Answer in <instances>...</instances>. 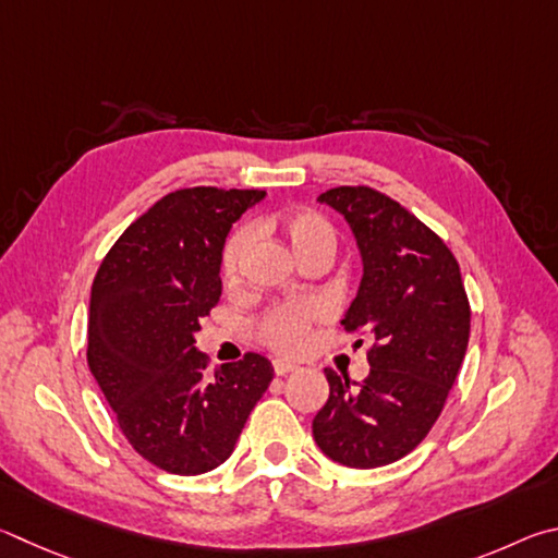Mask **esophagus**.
I'll return each instance as SVG.
<instances>
[{"label": "esophagus", "instance_id": "esophagus-1", "mask_svg": "<svg viewBox=\"0 0 558 558\" xmlns=\"http://www.w3.org/2000/svg\"><path fill=\"white\" fill-rule=\"evenodd\" d=\"M294 369H296V365L289 363V360H274V375L284 377L289 373H294Z\"/></svg>", "mask_w": 558, "mask_h": 558}]
</instances>
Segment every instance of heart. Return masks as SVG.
Listing matches in <instances>:
<instances>
[{
	"instance_id": "1",
	"label": "heart",
	"mask_w": 558,
	"mask_h": 558,
	"mask_svg": "<svg viewBox=\"0 0 558 558\" xmlns=\"http://www.w3.org/2000/svg\"><path fill=\"white\" fill-rule=\"evenodd\" d=\"M274 220L259 222L271 225ZM281 232L287 234L291 250L296 252V257L304 262L314 257L318 252H328L333 257L336 250V230L324 215L316 210H291L281 215L279 220ZM254 240H257V232H254L252 225H240L238 230L230 232V238L225 240V247L220 254V274L222 281L228 287H238L244 271V264H247L250 252L254 247ZM324 318V306L316 304V301H304V304H279L269 308L257 320V336L264 345H269L279 353H299L304 350L311 328H314L316 320Z\"/></svg>"
}]
</instances>
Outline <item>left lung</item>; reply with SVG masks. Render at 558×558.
Wrapping results in <instances>:
<instances>
[{
    "label": "left lung",
    "mask_w": 558,
    "mask_h": 558,
    "mask_svg": "<svg viewBox=\"0 0 558 558\" xmlns=\"http://www.w3.org/2000/svg\"><path fill=\"white\" fill-rule=\"evenodd\" d=\"M318 201L343 215L363 254V281L340 324L373 345L360 385L326 369L330 395L314 438L336 463L379 468L412 453L441 416L465 357L471 304L453 252L404 205L369 185H338Z\"/></svg>",
    "instance_id": "8db88e82"
}]
</instances>
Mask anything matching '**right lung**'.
<instances>
[{
    "label": "right lung",
    "instance_id": "obj_1",
    "mask_svg": "<svg viewBox=\"0 0 558 558\" xmlns=\"http://www.w3.org/2000/svg\"><path fill=\"white\" fill-rule=\"evenodd\" d=\"M262 198L215 185L163 195L95 274L87 365L126 441L166 473L201 475L228 461L274 377L257 353L205 375L193 338L222 294L225 238Z\"/></svg>",
    "mask_w": 558,
    "mask_h": 558
}]
</instances>
